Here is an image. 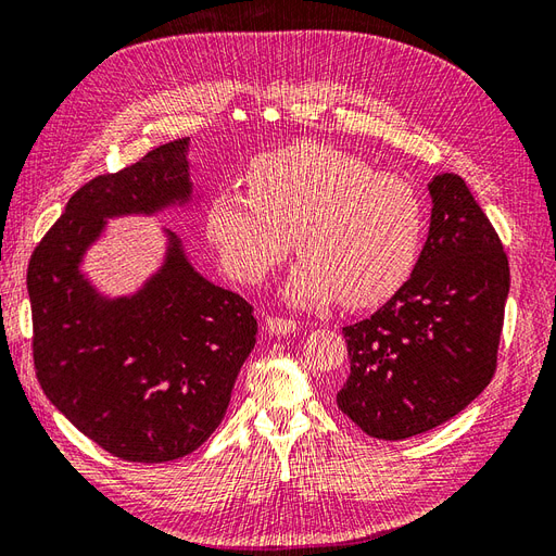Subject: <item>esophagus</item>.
<instances>
[{"label": "esophagus", "mask_w": 556, "mask_h": 556, "mask_svg": "<svg viewBox=\"0 0 556 556\" xmlns=\"http://www.w3.org/2000/svg\"><path fill=\"white\" fill-rule=\"evenodd\" d=\"M264 325H266L268 333H276V336H288V333H294L299 329L294 319H282V317H274V315H268L264 319Z\"/></svg>", "instance_id": "34e87169"}]
</instances>
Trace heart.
<instances>
[{"label":"heart","mask_w":556,"mask_h":556,"mask_svg":"<svg viewBox=\"0 0 556 556\" xmlns=\"http://www.w3.org/2000/svg\"><path fill=\"white\" fill-rule=\"evenodd\" d=\"M204 225L237 280L264 282L296 241L304 257L282 288L288 304L315 311L341 299L348 308H368L413 278L425 204L406 178L376 174L359 155L306 141L252 164L248 192H215Z\"/></svg>","instance_id":"b5f03b06"}]
</instances>
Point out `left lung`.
Returning <instances> with one entry per match:
<instances>
[{"label":"left lung","mask_w":556,"mask_h":556,"mask_svg":"<svg viewBox=\"0 0 556 556\" xmlns=\"http://www.w3.org/2000/svg\"><path fill=\"white\" fill-rule=\"evenodd\" d=\"M427 190L431 220L413 278L343 329L350 376L336 401L382 441L439 427L482 394L510 292L506 252L466 182L441 174Z\"/></svg>","instance_id":"8db88e82"}]
</instances>
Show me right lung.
Instances as JSON below:
<instances>
[{
	"label": "right lung",
	"instance_id": "right-lung-1",
	"mask_svg": "<svg viewBox=\"0 0 556 556\" xmlns=\"http://www.w3.org/2000/svg\"><path fill=\"white\" fill-rule=\"evenodd\" d=\"M188 139L150 150L70 199L27 266L35 368L43 394L113 457L162 464L194 452L223 422L257 343L237 292L201 276L174 231L137 290L106 294L86 271L109 220L197 213Z\"/></svg>",
	"mask_w": 556,
	"mask_h": 556
}]
</instances>
